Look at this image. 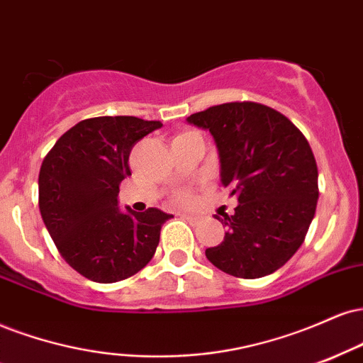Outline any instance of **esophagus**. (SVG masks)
Wrapping results in <instances>:
<instances>
[{
    "mask_svg": "<svg viewBox=\"0 0 363 363\" xmlns=\"http://www.w3.org/2000/svg\"><path fill=\"white\" fill-rule=\"evenodd\" d=\"M182 218H184V220L186 221H189V223L191 225H198L199 223V221H201V218L199 216H196V215H187V213H182V215H181Z\"/></svg>",
    "mask_w": 363,
    "mask_h": 363,
    "instance_id": "1",
    "label": "esophagus"
}]
</instances>
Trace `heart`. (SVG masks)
<instances>
[{"instance_id":"b5f03b06","label":"heart","mask_w":363,"mask_h":363,"mask_svg":"<svg viewBox=\"0 0 363 363\" xmlns=\"http://www.w3.org/2000/svg\"><path fill=\"white\" fill-rule=\"evenodd\" d=\"M176 198H177L179 203H182V204L193 203V194H191L189 191H181V193H177Z\"/></svg>"}]
</instances>
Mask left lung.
I'll list each match as a JSON object with an SVG mask.
<instances>
[{"instance_id": "obj_1", "label": "left lung", "mask_w": 363, "mask_h": 363, "mask_svg": "<svg viewBox=\"0 0 363 363\" xmlns=\"http://www.w3.org/2000/svg\"><path fill=\"white\" fill-rule=\"evenodd\" d=\"M209 130L221 164V184L238 199L223 242L206 248L215 267L259 279L281 269L303 245L318 203V167L306 137L260 103H225L187 116Z\"/></svg>"}]
</instances>
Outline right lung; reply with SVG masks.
<instances>
[{
	"label": "right lung",
	"mask_w": 363,
	"mask_h": 363,
	"mask_svg": "<svg viewBox=\"0 0 363 363\" xmlns=\"http://www.w3.org/2000/svg\"><path fill=\"white\" fill-rule=\"evenodd\" d=\"M135 116L82 120L55 142L38 174V206L57 250L86 279L111 284L152 260L172 215L157 208L121 211L118 193L132 176L135 143L160 128Z\"/></svg>",
	"instance_id": "obj_1"
}]
</instances>
